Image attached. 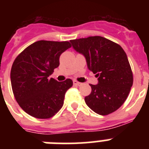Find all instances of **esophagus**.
<instances>
[{
    "mask_svg": "<svg viewBox=\"0 0 149 149\" xmlns=\"http://www.w3.org/2000/svg\"><path fill=\"white\" fill-rule=\"evenodd\" d=\"M73 84L74 85H75V86H81V85H82L81 83L78 82V81H73Z\"/></svg>",
    "mask_w": 149,
    "mask_h": 149,
    "instance_id": "34e87169",
    "label": "esophagus"
}]
</instances>
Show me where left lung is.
<instances>
[{
	"label": "left lung",
	"mask_w": 149,
	"mask_h": 149,
	"mask_svg": "<svg viewBox=\"0 0 149 149\" xmlns=\"http://www.w3.org/2000/svg\"><path fill=\"white\" fill-rule=\"evenodd\" d=\"M70 42L74 49L85 56L89 70L98 77V84H90L92 92L84 98L86 105L102 116L118 110L133 85V73L125 51L119 45L98 36Z\"/></svg>",
	"instance_id": "left-lung-1"
}]
</instances>
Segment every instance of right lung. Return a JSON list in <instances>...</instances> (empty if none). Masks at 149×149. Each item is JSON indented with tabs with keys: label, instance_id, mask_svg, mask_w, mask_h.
I'll return each mask as SVG.
<instances>
[{
	"label": "right lung",
	"instance_id": "1",
	"mask_svg": "<svg viewBox=\"0 0 149 149\" xmlns=\"http://www.w3.org/2000/svg\"><path fill=\"white\" fill-rule=\"evenodd\" d=\"M69 42L40 40L33 43L14 60L10 72L13 94L19 106L37 119H49L62 108L71 79L58 82L48 77L60 65V56Z\"/></svg>",
	"mask_w": 149,
	"mask_h": 149
}]
</instances>
